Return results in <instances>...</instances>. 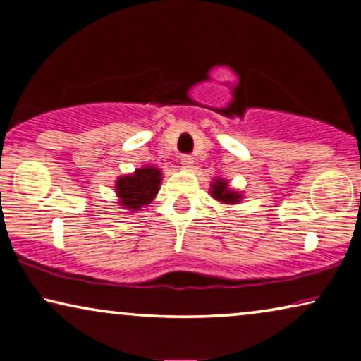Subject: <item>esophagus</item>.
I'll list each match as a JSON object with an SVG mask.
<instances>
[{
  "label": "esophagus",
  "mask_w": 361,
  "mask_h": 361,
  "mask_svg": "<svg viewBox=\"0 0 361 361\" xmlns=\"http://www.w3.org/2000/svg\"><path fill=\"white\" fill-rule=\"evenodd\" d=\"M180 164L189 169V167H192V164H194V157L189 156V154H182L180 156Z\"/></svg>",
  "instance_id": "1"
}]
</instances>
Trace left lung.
Returning a JSON list of instances; mask_svg holds the SVG:
<instances>
[{
	"instance_id": "left-lung-1",
	"label": "left lung",
	"mask_w": 361,
	"mask_h": 361,
	"mask_svg": "<svg viewBox=\"0 0 361 361\" xmlns=\"http://www.w3.org/2000/svg\"><path fill=\"white\" fill-rule=\"evenodd\" d=\"M210 195L214 197L215 200H219V202H221V204H226V205L238 204V202L241 200V197H243L240 192L231 190L228 187V182H226L225 179H221V177L214 180V184H212V189H210Z\"/></svg>"
}]
</instances>
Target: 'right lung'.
Here are the masks:
<instances>
[{"mask_svg":"<svg viewBox=\"0 0 361 361\" xmlns=\"http://www.w3.org/2000/svg\"><path fill=\"white\" fill-rule=\"evenodd\" d=\"M161 180V169L152 166H145L141 169H136L133 174L121 176L115 184L118 200H120L118 204L130 212L141 210L142 207L151 204L159 192Z\"/></svg>","mask_w":361,"mask_h":361,"instance_id":"add662e5","label":"right lung"}]
</instances>
